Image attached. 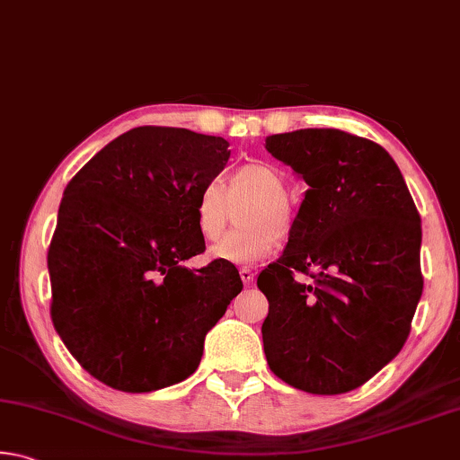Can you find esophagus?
Returning <instances> with one entry per match:
<instances>
[{
  "mask_svg": "<svg viewBox=\"0 0 460 460\" xmlns=\"http://www.w3.org/2000/svg\"><path fill=\"white\" fill-rule=\"evenodd\" d=\"M239 276H241V279H243L245 286H249V284L253 282V271L249 270V268H239Z\"/></svg>",
  "mask_w": 460,
  "mask_h": 460,
  "instance_id": "1",
  "label": "esophagus"
}]
</instances>
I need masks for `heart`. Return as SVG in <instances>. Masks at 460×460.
Wrapping results in <instances>:
<instances>
[{"label": "heart", "mask_w": 460, "mask_h": 460, "mask_svg": "<svg viewBox=\"0 0 460 460\" xmlns=\"http://www.w3.org/2000/svg\"><path fill=\"white\" fill-rule=\"evenodd\" d=\"M286 178L278 168L263 162H247L233 172L229 190L221 181H208L194 202V223L202 239L215 241L224 232L233 204L247 199L252 205L242 214L244 227L230 234L208 249V258L247 266L276 247L278 235L292 229V208L286 199Z\"/></svg>", "instance_id": "obj_1"}]
</instances>
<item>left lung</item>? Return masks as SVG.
Listing matches in <instances>:
<instances>
[{
  "instance_id": "left-lung-1",
  "label": "left lung",
  "mask_w": 460,
  "mask_h": 460,
  "mask_svg": "<svg viewBox=\"0 0 460 460\" xmlns=\"http://www.w3.org/2000/svg\"><path fill=\"white\" fill-rule=\"evenodd\" d=\"M266 150L308 190L284 253L258 276L270 302L263 351L292 387L347 394L410 334L424 288L418 208L392 155L371 139L314 128L270 136Z\"/></svg>"
}]
</instances>
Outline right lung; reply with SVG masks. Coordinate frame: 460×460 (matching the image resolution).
<instances>
[{
    "instance_id": "add662e5",
    "label": "right lung",
    "mask_w": 460,
    "mask_h": 460,
    "mask_svg": "<svg viewBox=\"0 0 460 460\" xmlns=\"http://www.w3.org/2000/svg\"><path fill=\"white\" fill-rule=\"evenodd\" d=\"M227 147L182 128H134L66 184L49 247L50 316L105 385L142 394L192 376L205 334L243 288L233 263L182 266L205 252L194 202Z\"/></svg>"
}]
</instances>
